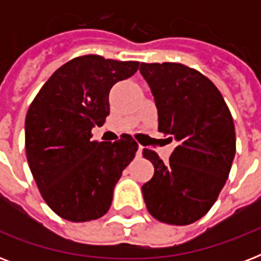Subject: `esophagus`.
I'll list each match as a JSON object with an SVG mask.
<instances>
[{
  "instance_id": "obj_1",
  "label": "esophagus",
  "mask_w": 261,
  "mask_h": 261,
  "mask_svg": "<svg viewBox=\"0 0 261 261\" xmlns=\"http://www.w3.org/2000/svg\"><path fill=\"white\" fill-rule=\"evenodd\" d=\"M142 149H143V147L141 146V145H139V146H138V151H137V155H138V157H141V155H142Z\"/></svg>"
}]
</instances>
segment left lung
Masks as SVG:
<instances>
[{"label":"left lung","instance_id":"obj_1","mask_svg":"<svg viewBox=\"0 0 261 261\" xmlns=\"http://www.w3.org/2000/svg\"><path fill=\"white\" fill-rule=\"evenodd\" d=\"M159 111V131L177 143L164 164L143 149L154 167L142 186L147 211L169 225H190L210 210L225 186L236 154L234 123L210 80L181 63H141Z\"/></svg>","mask_w":261,"mask_h":261}]
</instances>
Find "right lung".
I'll use <instances>...</instances> for the list:
<instances>
[{"mask_svg":"<svg viewBox=\"0 0 261 261\" xmlns=\"http://www.w3.org/2000/svg\"><path fill=\"white\" fill-rule=\"evenodd\" d=\"M139 62L85 55L61 66L39 90L25 118L28 165L44 202L71 222L110 210L114 188L138 143L92 141V128L110 115L111 88L138 70Z\"/></svg>","mask_w":261,"mask_h":261,"instance_id":"right-lung-1","label":"right lung"}]
</instances>
